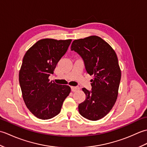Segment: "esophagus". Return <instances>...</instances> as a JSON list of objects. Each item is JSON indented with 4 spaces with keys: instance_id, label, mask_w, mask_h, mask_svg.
I'll list each match as a JSON object with an SVG mask.
<instances>
[{
    "instance_id": "esophagus-1",
    "label": "esophagus",
    "mask_w": 147,
    "mask_h": 147,
    "mask_svg": "<svg viewBox=\"0 0 147 147\" xmlns=\"http://www.w3.org/2000/svg\"><path fill=\"white\" fill-rule=\"evenodd\" d=\"M80 90V87L78 86H71V91L72 92H77Z\"/></svg>"
}]
</instances>
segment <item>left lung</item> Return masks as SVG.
<instances>
[{"label": "left lung", "instance_id": "obj_1", "mask_svg": "<svg viewBox=\"0 0 147 147\" xmlns=\"http://www.w3.org/2000/svg\"><path fill=\"white\" fill-rule=\"evenodd\" d=\"M71 51L83 59L91 80L92 90L82 88L85 101L78 105L80 114L91 121L105 116L113 107L117 98L121 73L115 51L97 36L74 40Z\"/></svg>", "mask_w": 147, "mask_h": 147}]
</instances>
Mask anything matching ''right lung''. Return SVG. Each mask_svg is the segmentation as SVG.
I'll return each mask as SVG.
<instances>
[{"label":"right lung","instance_id":"add662e5","mask_svg":"<svg viewBox=\"0 0 147 147\" xmlns=\"http://www.w3.org/2000/svg\"><path fill=\"white\" fill-rule=\"evenodd\" d=\"M71 42V40H40L23 57L19 74L23 98L30 111L41 119H49L60 113L71 92L69 86L49 80Z\"/></svg>","mask_w":147,"mask_h":147}]
</instances>
